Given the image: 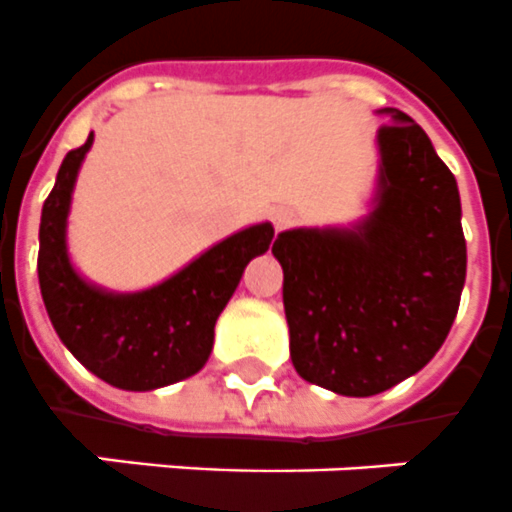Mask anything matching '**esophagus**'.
I'll list each match as a JSON object with an SVG mask.
<instances>
[{"label": "esophagus", "mask_w": 512, "mask_h": 512, "mask_svg": "<svg viewBox=\"0 0 512 512\" xmlns=\"http://www.w3.org/2000/svg\"><path fill=\"white\" fill-rule=\"evenodd\" d=\"M270 220H273L276 231H284L286 226H292L294 213L289 210V207H276V210H273V215H270Z\"/></svg>", "instance_id": "esophagus-1"}]
</instances>
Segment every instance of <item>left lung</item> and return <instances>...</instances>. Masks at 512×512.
Instances as JSON below:
<instances>
[{"mask_svg":"<svg viewBox=\"0 0 512 512\" xmlns=\"http://www.w3.org/2000/svg\"><path fill=\"white\" fill-rule=\"evenodd\" d=\"M371 213L350 228H292L284 268L289 352L310 384L371 397L439 352L465 284L458 181L410 115L384 107Z\"/></svg>","mask_w":512,"mask_h":512,"instance_id":"8db88e82","label":"left lung"}]
</instances>
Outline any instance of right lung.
Masks as SVG:
<instances>
[{"instance_id":"1","label":"right lung","mask_w":512,"mask_h":512,"mask_svg":"<svg viewBox=\"0 0 512 512\" xmlns=\"http://www.w3.org/2000/svg\"><path fill=\"white\" fill-rule=\"evenodd\" d=\"M70 149L39 226V286L60 342L94 376L126 392H152L202 371L213 352L215 321L252 257L268 252L273 226L236 231L168 281L134 294L89 284L68 255V213L78 170L91 149Z\"/></svg>"}]
</instances>
